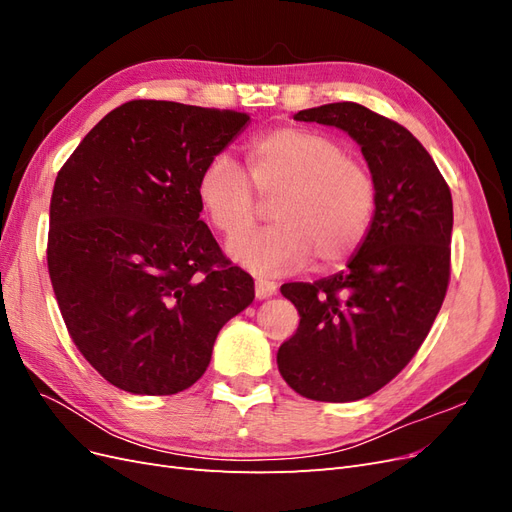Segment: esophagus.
Listing matches in <instances>:
<instances>
[{
  "label": "esophagus",
  "mask_w": 512,
  "mask_h": 512,
  "mask_svg": "<svg viewBox=\"0 0 512 512\" xmlns=\"http://www.w3.org/2000/svg\"><path fill=\"white\" fill-rule=\"evenodd\" d=\"M256 299H269L277 292V284L271 280H256Z\"/></svg>",
  "instance_id": "obj_1"
}]
</instances>
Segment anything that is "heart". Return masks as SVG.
I'll list each match as a JSON object with an SVG mask.
<instances>
[{
  "mask_svg": "<svg viewBox=\"0 0 512 512\" xmlns=\"http://www.w3.org/2000/svg\"><path fill=\"white\" fill-rule=\"evenodd\" d=\"M245 170L226 156L211 158L196 179L198 205L209 224L236 239L257 217V199L276 196L265 231L230 243V254L260 275L344 265L361 250L378 211L371 168L337 136L280 126L245 145Z\"/></svg>",
  "mask_w": 512,
  "mask_h": 512,
  "instance_id": "heart-1",
  "label": "heart"
}]
</instances>
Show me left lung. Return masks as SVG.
I'll return each mask as SVG.
<instances>
[{
    "label": "left lung",
    "mask_w": 512,
    "mask_h": 512,
    "mask_svg": "<svg viewBox=\"0 0 512 512\" xmlns=\"http://www.w3.org/2000/svg\"><path fill=\"white\" fill-rule=\"evenodd\" d=\"M294 119L335 126L361 145L378 211L348 269L282 286L301 322L277 350V367L307 399L356 401L412 361L440 312L451 280L453 198L427 149L389 117L335 102Z\"/></svg>",
    "instance_id": "1"
}]
</instances>
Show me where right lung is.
Listing matches in <instances>:
<instances>
[{"label":"right lung","instance_id":"obj_1","mask_svg":"<svg viewBox=\"0 0 512 512\" xmlns=\"http://www.w3.org/2000/svg\"><path fill=\"white\" fill-rule=\"evenodd\" d=\"M250 115L132 100L61 166L46 262L61 318L98 374L175 395L205 374L215 337L254 301L200 220L196 179Z\"/></svg>","mask_w":512,"mask_h":512}]
</instances>
